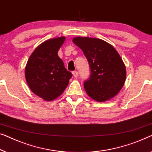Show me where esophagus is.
Listing matches in <instances>:
<instances>
[{
  "label": "esophagus",
  "instance_id": "obj_1",
  "mask_svg": "<svg viewBox=\"0 0 152 152\" xmlns=\"http://www.w3.org/2000/svg\"><path fill=\"white\" fill-rule=\"evenodd\" d=\"M72 74H73V76L75 77V78H77V77H78V72H76V71H74L73 72H72Z\"/></svg>",
  "mask_w": 152,
  "mask_h": 152
}]
</instances>
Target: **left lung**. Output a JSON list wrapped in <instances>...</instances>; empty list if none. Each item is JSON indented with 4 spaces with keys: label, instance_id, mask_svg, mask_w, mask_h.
<instances>
[{
    "label": "left lung",
    "instance_id": "1",
    "mask_svg": "<svg viewBox=\"0 0 152 152\" xmlns=\"http://www.w3.org/2000/svg\"><path fill=\"white\" fill-rule=\"evenodd\" d=\"M72 41L84 53L90 67V77L84 83L89 96L104 102L116 96L126 79L125 65L118 52L99 38L76 37Z\"/></svg>",
    "mask_w": 152,
    "mask_h": 152
}]
</instances>
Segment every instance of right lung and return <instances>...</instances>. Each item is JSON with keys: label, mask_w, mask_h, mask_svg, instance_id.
Returning <instances> with one entry per match:
<instances>
[{"label": "right lung", "mask_w": 152, "mask_h": 152, "mask_svg": "<svg viewBox=\"0 0 152 152\" xmlns=\"http://www.w3.org/2000/svg\"><path fill=\"white\" fill-rule=\"evenodd\" d=\"M65 40L63 36L42 42L29 56L25 67V79L29 87L46 101L61 96L72 76L58 55Z\"/></svg>", "instance_id": "1"}]
</instances>
